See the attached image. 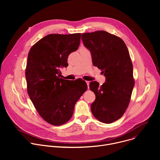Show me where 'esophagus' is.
Wrapping results in <instances>:
<instances>
[{
  "label": "esophagus",
  "instance_id": "34e87169",
  "mask_svg": "<svg viewBox=\"0 0 160 160\" xmlns=\"http://www.w3.org/2000/svg\"><path fill=\"white\" fill-rule=\"evenodd\" d=\"M86 83H87V87H88H88H89V83H90V82H88V81H86Z\"/></svg>",
  "mask_w": 160,
  "mask_h": 160
}]
</instances>
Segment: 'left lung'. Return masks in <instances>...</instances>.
Masks as SVG:
<instances>
[{
    "instance_id": "obj_1",
    "label": "left lung",
    "mask_w": 160,
    "mask_h": 160,
    "mask_svg": "<svg viewBox=\"0 0 160 160\" xmlns=\"http://www.w3.org/2000/svg\"><path fill=\"white\" fill-rule=\"evenodd\" d=\"M82 40L91 53L94 66L106 77L101 86L96 81L90 83V89L96 95L91 111L101 122L112 123L125 112L134 87L129 52L122 38L105 31L82 33Z\"/></svg>"
}]
</instances>
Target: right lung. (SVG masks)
<instances>
[{"label":"right lung","mask_w":160,"mask_h":160,"mask_svg":"<svg viewBox=\"0 0 160 160\" xmlns=\"http://www.w3.org/2000/svg\"><path fill=\"white\" fill-rule=\"evenodd\" d=\"M80 37L49 34L33 45L28 55V94L40 116L52 125H61L72 118L76 102L87 88L82 80L60 78L61 68L68 66V56L78 49Z\"/></svg>","instance_id":"obj_1"}]
</instances>
